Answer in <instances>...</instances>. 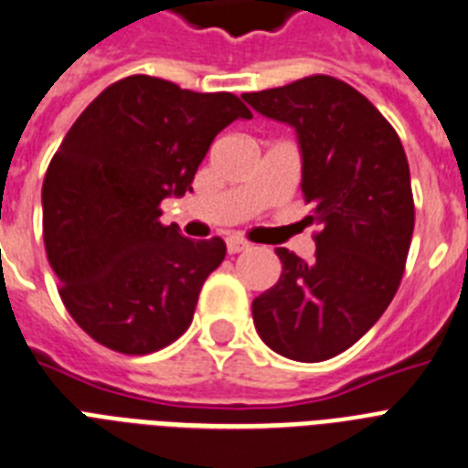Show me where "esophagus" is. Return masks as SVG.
I'll return each mask as SVG.
<instances>
[{"label":"esophagus","mask_w":468,"mask_h":468,"mask_svg":"<svg viewBox=\"0 0 468 468\" xmlns=\"http://www.w3.org/2000/svg\"><path fill=\"white\" fill-rule=\"evenodd\" d=\"M249 246H250L249 241H243V239H239V237L227 239V250H229V253H241V250H246Z\"/></svg>","instance_id":"esophagus-1"}]
</instances>
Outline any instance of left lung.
Returning a JSON list of instances; mask_svg holds the SVG:
<instances>
[{"instance_id":"1","label":"left lung","mask_w":468,"mask_h":468,"mask_svg":"<svg viewBox=\"0 0 468 468\" xmlns=\"http://www.w3.org/2000/svg\"><path fill=\"white\" fill-rule=\"evenodd\" d=\"M241 99L293 127L307 219L322 229L313 262L277 249L282 277L253 301L255 331L295 362L336 357L377 324L405 272L414 231L405 149L369 99L329 75Z\"/></svg>"}]
</instances>
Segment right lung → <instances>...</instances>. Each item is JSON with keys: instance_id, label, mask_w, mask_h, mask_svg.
Instances as JSON below:
<instances>
[{"instance_id": "add662e5", "label": "right lung", "mask_w": 468, "mask_h": 468, "mask_svg": "<svg viewBox=\"0 0 468 468\" xmlns=\"http://www.w3.org/2000/svg\"><path fill=\"white\" fill-rule=\"evenodd\" d=\"M250 111L229 91L198 94L149 75L106 87L82 111L42 185L47 258L70 317L125 355L161 350L189 329L219 237L163 227V198L191 191L219 132Z\"/></svg>"}]
</instances>
